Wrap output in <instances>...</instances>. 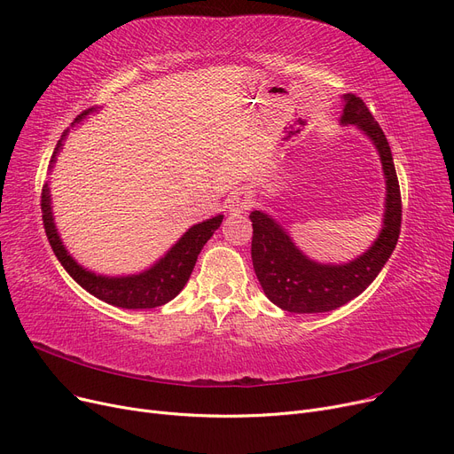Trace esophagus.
<instances>
[{"label":"esophagus","instance_id":"1","mask_svg":"<svg viewBox=\"0 0 454 454\" xmlns=\"http://www.w3.org/2000/svg\"><path fill=\"white\" fill-rule=\"evenodd\" d=\"M228 206H230V211H231L233 215H239V213H245L247 209H250L252 200H250V197H248L247 193H235V195L230 199Z\"/></svg>","mask_w":454,"mask_h":454}]
</instances>
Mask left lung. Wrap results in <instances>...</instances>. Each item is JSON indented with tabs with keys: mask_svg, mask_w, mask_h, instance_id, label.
I'll return each mask as SVG.
<instances>
[{
	"mask_svg": "<svg viewBox=\"0 0 454 454\" xmlns=\"http://www.w3.org/2000/svg\"><path fill=\"white\" fill-rule=\"evenodd\" d=\"M342 125H356L379 151L387 178L383 230L363 255L346 265H320L303 255L274 219L252 211V263L267 298L289 313H327L359 296L383 270L401 231V191L383 129L361 98L344 95Z\"/></svg>",
	"mask_w": 454,
	"mask_h": 454,
	"instance_id": "left-lung-1",
	"label": "left lung"
}]
</instances>
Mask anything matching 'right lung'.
<instances>
[{
    "mask_svg": "<svg viewBox=\"0 0 454 454\" xmlns=\"http://www.w3.org/2000/svg\"><path fill=\"white\" fill-rule=\"evenodd\" d=\"M90 112H93V108H88L82 114H79L75 117V123H79L81 119L86 117ZM66 134L67 130L62 134V137L57 143L51 163L55 161V156L62 147V139L66 137ZM40 206H42V221L45 228V235L47 239H50V245L57 259L60 261V265L66 269V272L74 278L84 291H88L95 298L123 309H153L171 301L184 289V285L187 283L191 272H193L202 247L207 243L209 237L223 223V215H217V217L191 226L180 237V241L167 252L154 267H151L145 272L134 274V276H123V278H105V276L88 272L86 269L77 265V261L64 248L53 223L50 187H47V184L42 187Z\"/></svg>",
    "mask_w": 454,
    "mask_h": 454,
    "instance_id": "add662e5",
    "label": "right lung"
}]
</instances>
